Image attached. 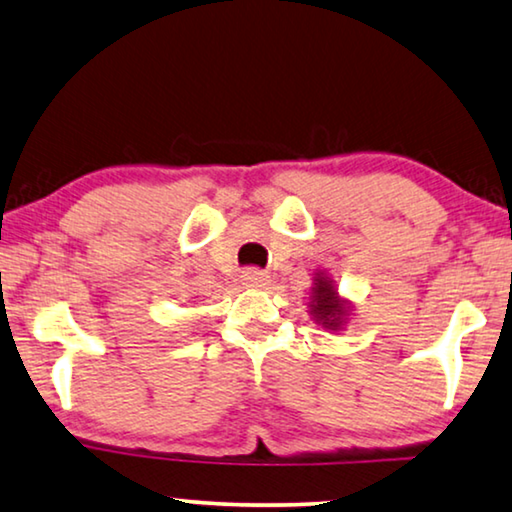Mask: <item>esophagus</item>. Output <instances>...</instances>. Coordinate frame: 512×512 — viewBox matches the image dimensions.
<instances>
[{"mask_svg":"<svg viewBox=\"0 0 512 512\" xmlns=\"http://www.w3.org/2000/svg\"><path fill=\"white\" fill-rule=\"evenodd\" d=\"M241 280L246 287H264L269 282V276L259 269H246L241 273Z\"/></svg>","mask_w":512,"mask_h":512,"instance_id":"esophagus-1","label":"esophagus"}]
</instances>
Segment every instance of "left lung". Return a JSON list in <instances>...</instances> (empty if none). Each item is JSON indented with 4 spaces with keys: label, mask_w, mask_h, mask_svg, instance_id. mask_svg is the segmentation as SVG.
<instances>
[{
    "label": "left lung",
    "mask_w": 512,
    "mask_h": 512,
    "mask_svg": "<svg viewBox=\"0 0 512 512\" xmlns=\"http://www.w3.org/2000/svg\"><path fill=\"white\" fill-rule=\"evenodd\" d=\"M310 315L322 324L324 329L338 331L342 322H345L347 305L335 296L331 278L324 273H315V287H312V301H310Z\"/></svg>",
    "instance_id": "left-lung-1"
}]
</instances>
